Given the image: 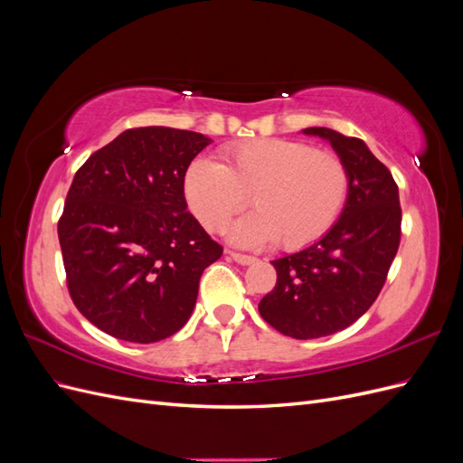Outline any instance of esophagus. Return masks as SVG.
Here are the masks:
<instances>
[{
    "label": "esophagus",
    "instance_id": "esophagus-1",
    "mask_svg": "<svg viewBox=\"0 0 463 463\" xmlns=\"http://www.w3.org/2000/svg\"><path fill=\"white\" fill-rule=\"evenodd\" d=\"M230 255H232V259H233L237 264H243V266H247V264H253V262L257 260L255 257L243 255V253H235V250H230Z\"/></svg>",
    "mask_w": 463,
    "mask_h": 463
}]
</instances>
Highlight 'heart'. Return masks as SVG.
Here are the masks:
<instances>
[{
	"instance_id": "heart-1",
	"label": "heart",
	"mask_w": 463,
	"mask_h": 463,
	"mask_svg": "<svg viewBox=\"0 0 463 463\" xmlns=\"http://www.w3.org/2000/svg\"><path fill=\"white\" fill-rule=\"evenodd\" d=\"M193 214L208 232H222L247 204L257 213L235 223L230 240L284 249L318 241L338 220L349 193L344 160L330 150L288 138H255L222 150V164L194 158L184 179Z\"/></svg>"
}]
</instances>
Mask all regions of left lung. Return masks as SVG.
I'll use <instances>...</instances> for the list:
<instances>
[{"label": "left lung", "instance_id": "left-lung-1", "mask_svg": "<svg viewBox=\"0 0 463 463\" xmlns=\"http://www.w3.org/2000/svg\"><path fill=\"white\" fill-rule=\"evenodd\" d=\"M344 160L349 193L338 222L299 253L272 260L278 279L259 313L296 340L330 335L369 311L381 293L402 235L394 177L367 145L328 128H307Z\"/></svg>", "mask_w": 463, "mask_h": 463}]
</instances>
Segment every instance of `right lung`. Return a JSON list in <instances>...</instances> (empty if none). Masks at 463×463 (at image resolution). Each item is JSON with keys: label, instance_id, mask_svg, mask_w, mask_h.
Here are the masks:
<instances>
[{"label": "right lung", "instance_id": "add662e5", "mask_svg": "<svg viewBox=\"0 0 463 463\" xmlns=\"http://www.w3.org/2000/svg\"><path fill=\"white\" fill-rule=\"evenodd\" d=\"M210 143L184 129H128L73 177L58 222L69 296L118 340L152 344L184 328L204 269L222 257L184 191Z\"/></svg>", "mask_w": 463, "mask_h": 463}]
</instances>
